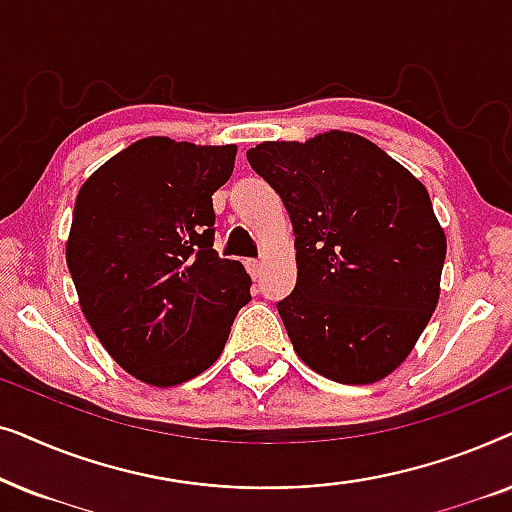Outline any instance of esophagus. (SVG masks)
<instances>
[{
	"mask_svg": "<svg viewBox=\"0 0 512 512\" xmlns=\"http://www.w3.org/2000/svg\"><path fill=\"white\" fill-rule=\"evenodd\" d=\"M261 268H263V263L256 261V258H254V261H247V270H249V275L254 277V279L261 275Z\"/></svg>",
	"mask_w": 512,
	"mask_h": 512,
	"instance_id": "1",
	"label": "esophagus"
}]
</instances>
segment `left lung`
Segmentation results:
<instances>
[{"label":"left lung","mask_w":512,"mask_h":512,"mask_svg":"<svg viewBox=\"0 0 512 512\" xmlns=\"http://www.w3.org/2000/svg\"><path fill=\"white\" fill-rule=\"evenodd\" d=\"M247 160L293 223L298 279L277 312L296 354L342 384L394 373L440 296L447 240L429 191L354 132L263 142Z\"/></svg>","instance_id":"left-lung-1"}]
</instances>
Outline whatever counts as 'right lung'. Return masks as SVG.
I'll return each mask as SVG.
<instances>
[{
    "instance_id": "right-lung-1",
    "label": "right lung",
    "mask_w": 512,
    "mask_h": 512,
    "mask_svg": "<svg viewBox=\"0 0 512 512\" xmlns=\"http://www.w3.org/2000/svg\"><path fill=\"white\" fill-rule=\"evenodd\" d=\"M235 153L146 137L76 195L67 268L81 310L111 359L153 387L205 373L251 300L242 263L214 249L212 195Z\"/></svg>"
}]
</instances>
